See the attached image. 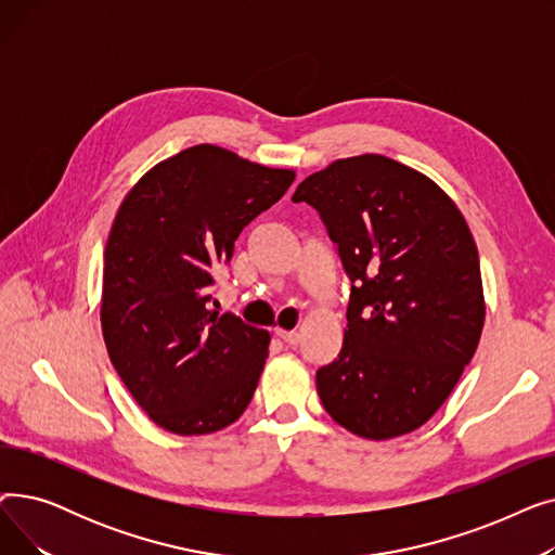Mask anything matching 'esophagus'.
I'll return each mask as SVG.
<instances>
[{
	"mask_svg": "<svg viewBox=\"0 0 555 555\" xmlns=\"http://www.w3.org/2000/svg\"><path fill=\"white\" fill-rule=\"evenodd\" d=\"M276 337H281L287 346H297L301 341V335L297 331H283V328H276Z\"/></svg>",
	"mask_w": 555,
	"mask_h": 555,
	"instance_id": "1",
	"label": "esophagus"
}]
</instances>
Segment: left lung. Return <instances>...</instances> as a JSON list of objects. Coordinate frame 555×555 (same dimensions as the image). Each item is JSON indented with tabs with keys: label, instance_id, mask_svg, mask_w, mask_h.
Returning <instances> with one entry per match:
<instances>
[{
	"label": "left lung",
	"instance_id": "obj_1",
	"mask_svg": "<svg viewBox=\"0 0 555 555\" xmlns=\"http://www.w3.org/2000/svg\"><path fill=\"white\" fill-rule=\"evenodd\" d=\"M337 243L351 304L341 351L317 371L331 418L369 441L425 425L477 351L479 254L454 199L385 155L335 159L297 186Z\"/></svg>",
	"mask_w": 555,
	"mask_h": 555
}]
</instances>
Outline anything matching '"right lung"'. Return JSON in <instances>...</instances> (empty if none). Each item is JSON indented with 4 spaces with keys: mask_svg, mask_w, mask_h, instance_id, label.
<instances>
[{
    "mask_svg": "<svg viewBox=\"0 0 555 555\" xmlns=\"http://www.w3.org/2000/svg\"><path fill=\"white\" fill-rule=\"evenodd\" d=\"M295 182L214 143L155 164L126 193L103 262L107 356L149 418L178 436L236 423L268 360L270 333L207 308L214 270L245 224Z\"/></svg>",
    "mask_w": 555,
    "mask_h": 555,
    "instance_id": "add662e5",
    "label": "right lung"
}]
</instances>
